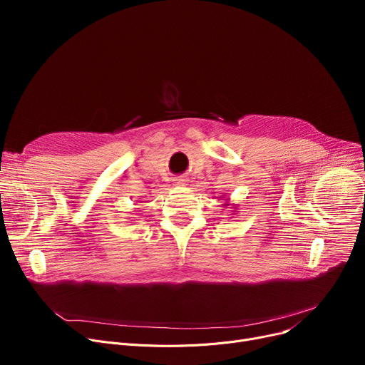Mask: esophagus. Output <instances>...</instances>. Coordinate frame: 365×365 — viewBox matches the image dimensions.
<instances>
[{
  "label": "esophagus",
  "mask_w": 365,
  "mask_h": 365,
  "mask_svg": "<svg viewBox=\"0 0 365 365\" xmlns=\"http://www.w3.org/2000/svg\"><path fill=\"white\" fill-rule=\"evenodd\" d=\"M175 183H176V185H179V186H185V185L187 183V179H186V178H183V176H179V178H176V179H175Z\"/></svg>",
  "instance_id": "34e87169"
}]
</instances>
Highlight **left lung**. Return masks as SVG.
<instances>
[{"instance_id":"8db88e82","label":"left lung","mask_w":365,"mask_h":365,"mask_svg":"<svg viewBox=\"0 0 365 365\" xmlns=\"http://www.w3.org/2000/svg\"><path fill=\"white\" fill-rule=\"evenodd\" d=\"M227 205H231V204H229V202H227V201H226V202H225V204H223V207H227ZM234 208H235V207H234Z\"/></svg>"}]
</instances>
